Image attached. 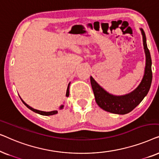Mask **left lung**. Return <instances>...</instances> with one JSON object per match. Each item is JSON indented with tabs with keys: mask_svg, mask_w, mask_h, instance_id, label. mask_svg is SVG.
Here are the masks:
<instances>
[{
	"mask_svg": "<svg viewBox=\"0 0 159 159\" xmlns=\"http://www.w3.org/2000/svg\"><path fill=\"white\" fill-rule=\"evenodd\" d=\"M143 46L145 54V67L144 75L139 85L132 92L123 95H115L104 90L93 77H90V82L94 93L95 101L100 108L106 111L116 114H126L132 111L140 103L146 96L151 88L152 82L151 57L146 43V37L142 28Z\"/></svg>",
	"mask_w": 159,
	"mask_h": 159,
	"instance_id": "left-lung-1",
	"label": "left lung"
}]
</instances>
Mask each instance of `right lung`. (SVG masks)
I'll return each mask as SVG.
<instances>
[{
    "label": "right lung",
    "instance_id": "right-lung-1",
    "mask_svg": "<svg viewBox=\"0 0 159 159\" xmlns=\"http://www.w3.org/2000/svg\"><path fill=\"white\" fill-rule=\"evenodd\" d=\"M69 84L70 83H69V84H68V87H67V90H66V97H68L69 95ZM20 97V96H19ZM21 101L23 102V103L25 104V105L27 106V107L28 108H30V110H32V111H34V112H35V113H37V114H40V115H43V116H51V115H54V114H56L58 113V111H39V110H37V109H34V108H32L31 106H30L29 105H27V103H25V101H23L22 99L21 98ZM64 108V105H61L60 106V109H62V108Z\"/></svg>",
    "mask_w": 159,
    "mask_h": 159
}]
</instances>
